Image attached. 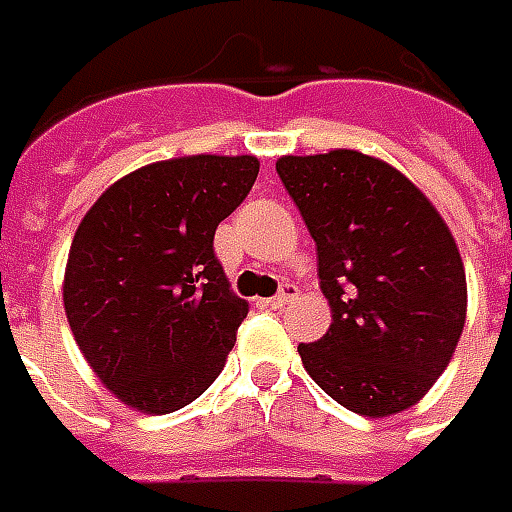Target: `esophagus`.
I'll return each mask as SVG.
<instances>
[{"label":"esophagus","mask_w":512,"mask_h":512,"mask_svg":"<svg viewBox=\"0 0 512 512\" xmlns=\"http://www.w3.org/2000/svg\"><path fill=\"white\" fill-rule=\"evenodd\" d=\"M297 295H300V292H297L295 284H284L281 286V292H278V295H275L270 303H273L275 308H284V306H289V303H292Z\"/></svg>","instance_id":"1"}]
</instances>
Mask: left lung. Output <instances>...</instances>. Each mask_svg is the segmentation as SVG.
Listing matches in <instances>:
<instances>
[{"label":"left lung","instance_id":"1","mask_svg":"<svg viewBox=\"0 0 512 512\" xmlns=\"http://www.w3.org/2000/svg\"><path fill=\"white\" fill-rule=\"evenodd\" d=\"M275 170L317 242L331 328L297 353L328 397L361 416L422 400L466 322V273L436 206L389 162L336 148Z\"/></svg>","mask_w":512,"mask_h":512}]
</instances>
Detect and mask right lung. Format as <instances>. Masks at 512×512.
<instances>
[{
  "label": "right lung",
  "instance_id": "obj_1",
  "mask_svg": "<svg viewBox=\"0 0 512 512\" xmlns=\"http://www.w3.org/2000/svg\"><path fill=\"white\" fill-rule=\"evenodd\" d=\"M259 176V159H165L101 192L76 228L63 303L85 361L129 408L173 413L204 394L248 303L215 256V231Z\"/></svg>",
  "mask_w": 512,
  "mask_h": 512
}]
</instances>
